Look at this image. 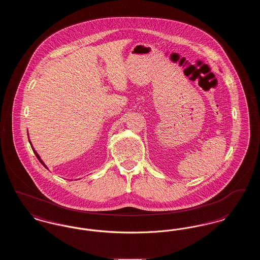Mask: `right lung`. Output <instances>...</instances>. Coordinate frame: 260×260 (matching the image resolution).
<instances>
[{
    "instance_id": "obj_1",
    "label": "right lung",
    "mask_w": 260,
    "mask_h": 260,
    "mask_svg": "<svg viewBox=\"0 0 260 260\" xmlns=\"http://www.w3.org/2000/svg\"><path fill=\"white\" fill-rule=\"evenodd\" d=\"M33 151H34V152H35V155H36V156H37V158H38V159H39V161H41V164H42V165H44V167H46V166H45V164H44V162H43V161H42V160H41V159H40V157H39V155H38L37 153H36V151H35V150H34V149H33ZM46 168H47V167H46Z\"/></svg>"
}]
</instances>
